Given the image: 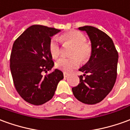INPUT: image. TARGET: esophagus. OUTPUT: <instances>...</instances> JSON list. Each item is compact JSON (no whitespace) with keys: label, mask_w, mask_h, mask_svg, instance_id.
I'll use <instances>...</instances> for the list:
<instances>
[{"label":"esophagus","mask_w":130,"mask_h":130,"mask_svg":"<svg viewBox=\"0 0 130 130\" xmlns=\"http://www.w3.org/2000/svg\"><path fill=\"white\" fill-rule=\"evenodd\" d=\"M69 75H70V74H68V73H67V72H63V76H64V77H69Z\"/></svg>","instance_id":"34e87169"}]
</instances>
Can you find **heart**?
Segmentation results:
<instances>
[{
    "instance_id": "obj_1",
    "label": "heart",
    "mask_w": 130,
    "mask_h": 130,
    "mask_svg": "<svg viewBox=\"0 0 130 130\" xmlns=\"http://www.w3.org/2000/svg\"><path fill=\"white\" fill-rule=\"evenodd\" d=\"M59 40L63 44H71L72 48L70 55L72 56L69 58H61L56 62V68L62 71L70 72L72 69L78 67L80 64V59L82 62L87 61L90 58L92 52L91 46L86 42L87 39L84 34L76 30L70 31L61 34ZM49 52L53 58H58L60 55V48L56 39H53L49 43ZM80 58L79 59L78 57Z\"/></svg>"
}]
</instances>
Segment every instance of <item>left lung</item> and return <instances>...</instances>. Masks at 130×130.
<instances>
[{"instance_id": "left-lung-1", "label": "left lung", "mask_w": 130, "mask_h": 130, "mask_svg": "<svg viewBox=\"0 0 130 130\" xmlns=\"http://www.w3.org/2000/svg\"><path fill=\"white\" fill-rule=\"evenodd\" d=\"M91 43L90 58L79 70V84L72 89L75 98L86 104L101 102L110 92L116 83L118 53L111 38L96 27L84 26Z\"/></svg>"}]
</instances>
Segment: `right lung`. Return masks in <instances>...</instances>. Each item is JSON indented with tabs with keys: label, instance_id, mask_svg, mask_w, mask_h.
<instances>
[{
	"label": "right lung",
	"instance_id": "1",
	"mask_svg": "<svg viewBox=\"0 0 130 130\" xmlns=\"http://www.w3.org/2000/svg\"><path fill=\"white\" fill-rule=\"evenodd\" d=\"M60 29L32 25L14 41L10 55V70L16 90L23 99L35 106L42 105L54 96L63 73L56 69L43 76L54 65L49 52L51 37Z\"/></svg>",
	"mask_w": 130,
	"mask_h": 130
}]
</instances>
